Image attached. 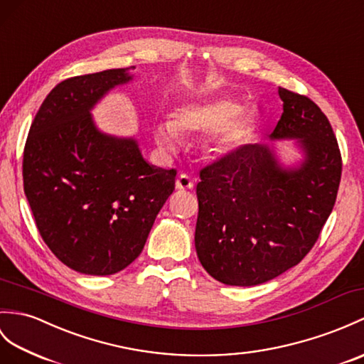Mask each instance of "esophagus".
<instances>
[{
  "label": "esophagus",
  "mask_w": 364,
  "mask_h": 364,
  "mask_svg": "<svg viewBox=\"0 0 364 364\" xmlns=\"http://www.w3.org/2000/svg\"><path fill=\"white\" fill-rule=\"evenodd\" d=\"M193 184H196V183H193L191 176L186 175V173H181L178 178H176V183H175L176 189H178V191H189V189L193 188Z\"/></svg>",
  "instance_id": "1"
}]
</instances>
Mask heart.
I'll return each instance as SVG.
<instances>
[{
  "mask_svg": "<svg viewBox=\"0 0 364 364\" xmlns=\"http://www.w3.org/2000/svg\"><path fill=\"white\" fill-rule=\"evenodd\" d=\"M242 105L234 99L220 97L206 102L188 104L175 109L172 122H159L155 127L156 142L166 150H173L180 136L192 133H210L213 146L225 149L248 133L252 114L242 112Z\"/></svg>",
  "mask_w": 364,
  "mask_h": 364,
  "instance_id": "1",
  "label": "heart"
}]
</instances>
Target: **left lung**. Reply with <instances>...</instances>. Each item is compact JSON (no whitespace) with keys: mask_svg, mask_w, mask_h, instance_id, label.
I'll return each mask as SVG.
<instances>
[{"mask_svg":"<svg viewBox=\"0 0 364 364\" xmlns=\"http://www.w3.org/2000/svg\"><path fill=\"white\" fill-rule=\"evenodd\" d=\"M284 113L272 139L298 138L306 161L285 171L265 144H245L200 171L196 248L226 285H259L298 265L331 215L341 151L321 108L279 87Z\"/></svg>","mask_w":364,"mask_h":364,"instance_id":"8db88e82","label":"left lung"}]
</instances>
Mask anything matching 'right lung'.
<instances>
[{"mask_svg": "<svg viewBox=\"0 0 364 364\" xmlns=\"http://www.w3.org/2000/svg\"><path fill=\"white\" fill-rule=\"evenodd\" d=\"M130 68L75 75L49 92L23 151V184L37 230L74 272L107 276L136 259L176 171L150 166L134 139L100 133L90 109L129 82Z\"/></svg>", "mask_w": 364, "mask_h": 364, "instance_id": "obj_1", "label": "right lung"}]
</instances>
